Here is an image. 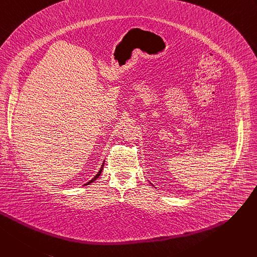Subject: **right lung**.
Returning a JSON list of instances; mask_svg holds the SVG:
<instances>
[{"mask_svg": "<svg viewBox=\"0 0 257 257\" xmlns=\"http://www.w3.org/2000/svg\"><path fill=\"white\" fill-rule=\"evenodd\" d=\"M103 166H104V161H103V163H102V165H101V167H100V169H99V172L97 173V175L91 180V181H89L88 183H85L84 185H89V184H91V183H93L94 181H96L98 178H99V176L101 175V173H102V170H103Z\"/></svg>", "mask_w": 257, "mask_h": 257, "instance_id": "add662e5", "label": "right lung"}]
</instances>
